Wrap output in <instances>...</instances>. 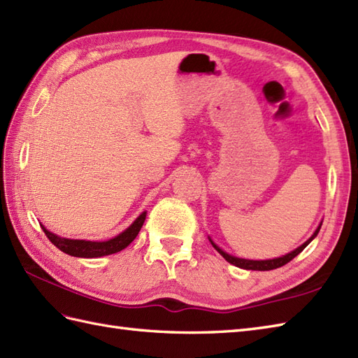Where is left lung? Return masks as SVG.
<instances>
[{
  "label": "left lung",
  "instance_id": "1",
  "mask_svg": "<svg viewBox=\"0 0 358 358\" xmlns=\"http://www.w3.org/2000/svg\"><path fill=\"white\" fill-rule=\"evenodd\" d=\"M319 231H320V226L316 229V232L313 234V237H311L310 240L305 241L302 246H299L298 249H294L293 252H290V254H287V255H284V257H281V258L266 259V261H252V259L235 258V257H231V255L226 254V252H223L219 246H215L213 241H211V243H213L214 249H215L217 252H219V254H220L226 261H228V263H231V264H234V266H237V267H240V268H246V270H273V268L285 266L287 263H290V261H292L294 257H298V255L301 254V252L310 245V241L316 237V235L319 234Z\"/></svg>",
  "mask_w": 358,
  "mask_h": 358
}]
</instances>
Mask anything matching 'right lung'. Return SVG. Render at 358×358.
<instances>
[{"instance_id": "obj_1", "label": "right lung", "mask_w": 358, "mask_h": 358, "mask_svg": "<svg viewBox=\"0 0 358 358\" xmlns=\"http://www.w3.org/2000/svg\"><path fill=\"white\" fill-rule=\"evenodd\" d=\"M145 220V213H143L138 219L129 226V228L117 235L115 238L108 240V241H85V240H68V238H60L57 235L51 234L42 226L43 232H45L47 238L53 243V245L60 249L65 254L71 257H80V258H99L104 255H112L117 254V252L123 250L127 248L130 243H132L136 235L141 229V226Z\"/></svg>"}]
</instances>
